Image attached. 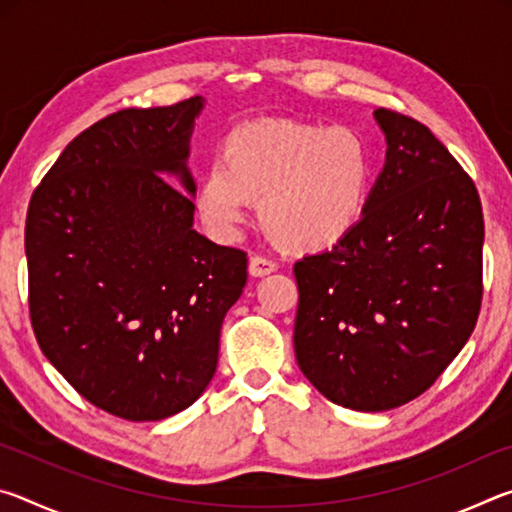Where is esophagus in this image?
<instances>
[{"instance_id": "34e87169", "label": "esophagus", "mask_w": 512, "mask_h": 512, "mask_svg": "<svg viewBox=\"0 0 512 512\" xmlns=\"http://www.w3.org/2000/svg\"><path fill=\"white\" fill-rule=\"evenodd\" d=\"M248 271H250V275H255V277H264L268 273L277 271V264L273 262L271 257H266V255H250Z\"/></svg>"}]
</instances>
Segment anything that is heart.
I'll use <instances>...</instances> for the list:
<instances>
[{"label": "heart", "instance_id": "obj_1", "mask_svg": "<svg viewBox=\"0 0 512 512\" xmlns=\"http://www.w3.org/2000/svg\"><path fill=\"white\" fill-rule=\"evenodd\" d=\"M372 149L352 126L250 121L201 178L196 207L216 237H232L253 196L266 230L293 250H323L359 223L372 183Z\"/></svg>", "mask_w": 512, "mask_h": 512}]
</instances>
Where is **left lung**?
Segmentation results:
<instances>
[{
    "instance_id": "8db88e82",
    "label": "left lung",
    "mask_w": 512,
    "mask_h": 512,
    "mask_svg": "<svg viewBox=\"0 0 512 512\" xmlns=\"http://www.w3.org/2000/svg\"><path fill=\"white\" fill-rule=\"evenodd\" d=\"M386 164L359 223L293 266V348L311 384L352 411L415 400L470 339L483 298L479 192L427 126L377 108Z\"/></svg>"
}]
</instances>
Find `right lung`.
Masks as SVG:
<instances>
[{
    "label": "right lung",
    "mask_w": 512,
    "mask_h": 512,
    "mask_svg": "<svg viewBox=\"0 0 512 512\" xmlns=\"http://www.w3.org/2000/svg\"><path fill=\"white\" fill-rule=\"evenodd\" d=\"M201 110L192 97L112 112L65 146L29 203L40 350L76 393L131 422L164 420L203 395L248 280L244 250L194 230L187 158Z\"/></svg>",
    "instance_id": "add662e5"
}]
</instances>
